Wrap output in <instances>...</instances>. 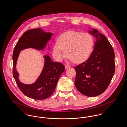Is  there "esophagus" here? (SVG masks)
Returning a JSON list of instances; mask_svg holds the SVG:
<instances>
[{
	"label": "esophagus",
	"instance_id": "34e87169",
	"mask_svg": "<svg viewBox=\"0 0 127 127\" xmlns=\"http://www.w3.org/2000/svg\"><path fill=\"white\" fill-rule=\"evenodd\" d=\"M69 67H70V66H67V65H66L65 66V68L66 69H67V68H68Z\"/></svg>",
	"mask_w": 127,
	"mask_h": 127
}]
</instances>
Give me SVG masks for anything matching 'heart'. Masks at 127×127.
Returning a JSON list of instances; mask_svg holds the SVG:
<instances>
[{
    "instance_id": "b5f03b06",
    "label": "heart",
    "mask_w": 127,
    "mask_h": 127,
    "mask_svg": "<svg viewBox=\"0 0 127 127\" xmlns=\"http://www.w3.org/2000/svg\"><path fill=\"white\" fill-rule=\"evenodd\" d=\"M94 44L93 37L89 33L67 31L59 37L58 43L53 46L52 55L57 61H61L66 55L76 63H83L90 57Z\"/></svg>"
}]
</instances>
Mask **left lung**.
<instances>
[{"label":"left lung","instance_id":"8db88e82","mask_svg":"<svg viewBox=\"0 0 127 127\" xmlns=\"http://www.w3.org/2000/svg\"><path fill=\"white\" fill-rule=\"evenodd\" d=\"M94 49L87 61L75 66V85L82 94L95 97L103 93L110 84L115 70L114 49L106 37L93 29Z\"/></svg>","mask_w":127,"mask_h":127}]
</instances>
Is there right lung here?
<instances>
[{"instance_id":"1","label":"right lung","mask_w":127,"mask_h":127,"mask_svg":"<svg viewBox=\"0 0 127 127\" xmlns=\"http://www.w3.org/2000/svg\"><path fill=\"white\" fill-rule=\"evenodd\" d=\"M52 33L44 32L40 29L27 30L19 39L13 54V76L18 87L27 97L36 100H43L50 97L54 92L58 81L65 66L60 62L51 61L48 56H45L44 66L36 81L32 84L27 85L18 80L16 70V63L19 52L25 48H32L41 50L44 48Z\"/></svg>"}]
</instances>
